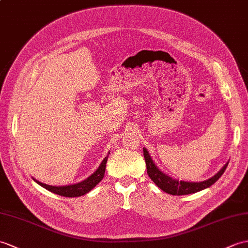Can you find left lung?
<instances>
[{"label": "left lung", "mask_w": 248, "mask_h": 248, "mask_svg": "<svg viewBox=\"0 0 248 248\" xmlns=\"http://www.w3.org/2000/svg\"><path fill=\"white\" fill-rule=\"evenodd\" d=\"M143 156H145V160H146L148 175L150 176V178L154 182L155 185L162 189L163 191L172 195H185L190 193H195L205 188L210 187L222 176L224 171L226 170L228 166V163H226L225 166H224L215 176L209 178V180L200 182V183H191V182H183V181L173 180V178H171L170 176L163 173V172L160 171L156 166H155L150 156V154H149L147 149L145 148H143Z\"/></svg>", "instance_id": "8db88e82"}]
</instances>
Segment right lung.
<instances>
[{"instance_id":"right-lung-1","label":"right lung","mask_w":248,"mask_h":248,"mask_svg":"<svg viewBox=\"0 0 248 248\" xmlns=\"http://www.w3.org/2000/svg\"><path fill=\"white\" fill-rule=\"evenodd\" d=\"M108 154H110V153H108ZM108 155H107L105 159L102 160V163L100 164L99 168H98L90 177H88L86 180H84L81 183L74 184V185H68V186L56 187V186L46 185V184H43L41 182L34 180V178H33V180L36 181L40 186H42L43 188L47 189L48 191L56 193V194L62 195V197H66V198L81 197V195L91 191V190L93 189L97 185V184L99 183L103 178V175H105V172H106V164H107V160H108Z\"/></svg>"}]
</instances>
